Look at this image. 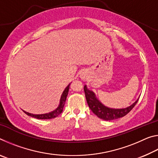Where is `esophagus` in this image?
I'll return each instance as SVG.
<instances>
[{
  "label": "esophagus",
  "mask_w": 158,
  "mask_h": 158,
  "mask_svg": "<svg viewBox=\"0 0 158 158\" xmlns=\"http://www.w3.org/2000/svg\"><path fill=\"white\" fill-rule=\"evenodd\" d=\"M87 77H88V74H87L86 73H85V71L82 72V73H81V74H80V77H81V78L82 79H84V80L86 79H87Z\"/></svg>",
  "instance_id": "obj_1"
}]
</instances>
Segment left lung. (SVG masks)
Masks as SVG:
<instances>
[{"instance_id": "left-lung-1", "label": "left lung", "mask_w": 158, "mask_h": 158, "mask_svg": "<svg viewBox=\"0 0 158 158\" xmlns=\"http://www.w3.org/2000/svg\"><path fill=\"white\" fill-rule=\"evenodd\" d=\"M84 92L88 105L90 109L98 118L105 121H112V120H116L125 116L132 110L139 98L132 105L127 107L114 109L104 105L96 97L95 93L88 89L86 85H84Z\"/></svg>"}]
</instances>
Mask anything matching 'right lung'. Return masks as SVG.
<instances>
[{
    "mask_svg": "<svg viewBox=\"0 0 158 158\" xmlns=\"http://www.w3.org/2000/svg\"><path fill=\"white\" fill-rule=\"evenodd\" d=\"M69 85H70V84H69L68 86H67L65 90H63V92L61 95V97L60 99V102L59 105L57 106V108L54 109V110L49 112V113H46V114H31V113H28V112H26L25 111H23L25 112V114H26L29 116L35 118L37 119H52L53 118L57 117L58 115L62 113L63 109L64 107V105H65V101H66V98L67 96H68V92H69Z\"/></svg>",
    "mask_w": 158,
    "mask_h": 158,
    "instance_id": "add662e5",
    "label": "right lung"
}]
</instances>
